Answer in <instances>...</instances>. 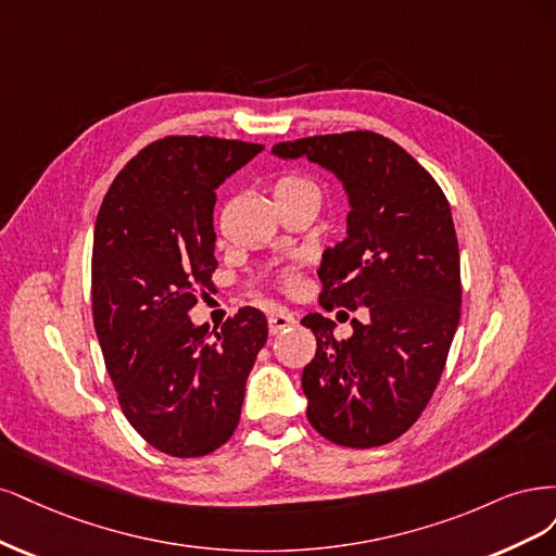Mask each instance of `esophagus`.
Instances as JSON below:
<instances>
[{
    "instance_id": "obj_1",
    "label": "esophagus",
    "mask_w": 556,
    "mask_h": 556,
    "mask_svg": "<svg viewBox=\"0 0 556 556\" xmlns=\"http://www.w3.org/2000/svg\"><path fill=\"white\" fill-rule=\"evenodd\" d=\"M267 326H270L273 334H279L281 330H289L291 326H295V316L286 309H275L267 316Z\"/></svg>"
}]
</instances>
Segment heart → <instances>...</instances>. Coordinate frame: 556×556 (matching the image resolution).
Segmentation results:
<instances>
[{
	"label": "heart",
	"mask_w": 556,
	"mask_h": 556,
	"mask_svg": "<svg viewBox=\"0 0 556 556\" xmlns=\"http://www.w3.org/2000/svg\"><path fill=\"white\" fill-rule=\"evenodd\" d=\"M300 191H318V189L314 187V182L304 180V177H300V175H283L275 185V199H279V195H293ZM293 279H295L293 273L286 275V281L289 283H293Z\"/></svg>",
	"instance_id": "heart-1"
}]
</instances>
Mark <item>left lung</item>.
Here are the masks:
<instances>
[{"label":"left lung","mask_w":556,"mask_h":556,"mask_svg":"<svg viewBox=\"0 0 556 556\" xmlns=\"http://www.w3.org/2000/svg\"><path fill=\"white\" fill-rule=\"evenodd\" d=\"M334 173L349 195L346 238L318 267L326 309L367 307L349 339L307 314L314 361L302 369L307 420L349 447L395 441L414 425L445 367L459 324V249L437 180L397 142L374 131L312 136L273 148Z\"/></svg>","instance_id":"left-lung-1"}]
</instances>
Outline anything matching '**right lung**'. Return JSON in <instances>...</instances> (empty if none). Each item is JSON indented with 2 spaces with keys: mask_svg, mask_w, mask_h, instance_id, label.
Instances as JSON below:
<instances>
[{
  "mask_svg": "<svg viewBox=\"0 0 556 556\" xmlns=\"http://www.w3.org/2000/svg\"><path fill=\"white\" fill-rule=\"evenodd\" d=\"M261 150L161 138L115 177L94 224L92 312L105 369L131 427L170 457H203L232 437L267 339L254 307L212 332L189 318L217 270L214 191Z\"/></svg>",
  "mask_w": 556,
  "mask_h": 556,
  "instance_id": "1",
  "label": "right lung"
}]
</instances>
